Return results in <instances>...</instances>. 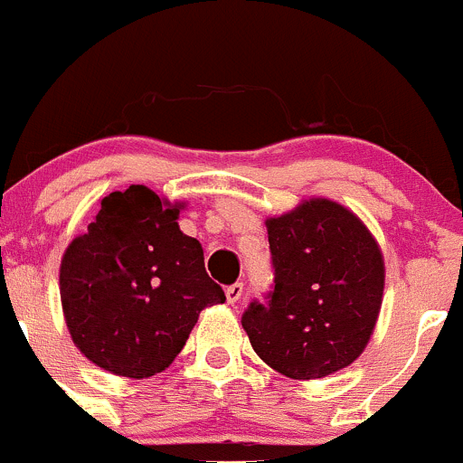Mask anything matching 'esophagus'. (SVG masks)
<instances>
[{
  "mask_svg": "<svg viewBox=\"0 0 463 463\" xmlns=\"http://www.w3.org/2000/svg\"><path fill=\"white\" fill-rule=\"evenodd\" d=\"M241 296H244V284H241V282L231 284V287L226 288V300H228V305H235V302H240Z\"/></svg>",
  "mask_w": 463,
  "mask_h": 463,
  "instance_id": "esophagus-1",
  "label": "esophagus"
}]
</instances>
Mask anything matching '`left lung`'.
<instances>
[{
    "label": "left lung",
    "mask_w": 463,
    "mask_h": 463,
    "mask_svg": "<svg viewBox=\"0 0 463 463\" xmlns=\"http://www.w3.org/2000/svg\"><path fill=\"white\" fill-rule=\"evenodd\" d=\"M275 287L241 316L255 354L293 381L352 365L381 314L385 261L358 214L325 197L266 219Z\"/></svg>",
    "instance_id": "left-lung-1"
}]
</instances>
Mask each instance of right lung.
Wrapping results in <instances>:
<instances>
[{
	"mask_svg": "<svg viewBox=\"0 0 463 463\" xmlns=\"http://www.w3.org/2000/svg\"><path fill=\"white\" fill-rule=\"evenodd\" d=\"M184 202L116 190L67 246L60 300L73 345L100 370L149 378L175 361L205 307L223 305L203 249L179 228Z\"/></svg>",
	"mask_w": 463,
	"mask_h": 463,
	"instance_id": "right-lung-1",
	"label": "right lung"
}]
</instances>
